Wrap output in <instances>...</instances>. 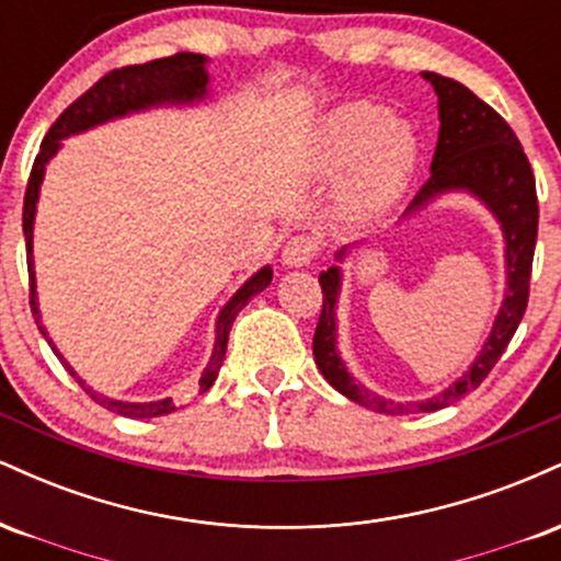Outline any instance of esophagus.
<instances>
[{"instance_id": "esophagus-1", "label": "esophagus", "mask_w": 561, "mask_h": 561, "mask_svg": "<svg viewBox=\"0 0 561 561\" xmlns=\"http://www.w3.org/2000/svg\"><path fill=\"white\" fill-rule=\"evenodd\" d=\"M317 253H319L317 240H311V237H306V234H298V237H293V240H287L285 250H282V263H285V266H295V268L308 266V263L317 259Z\"/></svg>"}]
</instances>
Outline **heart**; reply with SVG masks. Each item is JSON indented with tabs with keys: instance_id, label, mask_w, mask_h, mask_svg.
<instances>
[{
	"instance_id": "obj_1",
	"label": "heart",
	"mask_w": 561,
	"mask_h": 561,
	"mask_svg": "<svg viewBox=\"0 0 561 561\" xmlns=\"http://www.w3.org/2000/svg\"><path fill=\"white\" fill-rule=\"evenodd\" d=\"M420 163L414 126L390 118L375 102H353L321 126L317 165L321 173L347 171L337 192V210L347 221H369L396 203Z\"/></svg>"
}]
</instances>
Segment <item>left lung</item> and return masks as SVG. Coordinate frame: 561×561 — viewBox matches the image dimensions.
Listing matches in <instances>:
<instances>
[{
  "label": "left lung",
  "mask_w": 561,
  "mask_h": 561,
  "mask_svg": "<svg viewBox=\"0 0 561 561\" xmlns=\"http://www.w3.org/2000/svg\"><path fill=\"white\" fill-rule=\"evenodd\" d=\"M424 79L433 83L437 94V111H440V134L430 165V179L416 192L405 216L416 214L430 199L450 190H469L478 195L493 216L499 218L506 237V298L499 317L493 321V330L488 343L482 345L478 362L465 377L456 379L440 396L430 401L416 403H392L388 398H379L369 392L356 379L347 375L345 364L337 356V327H334V302L340 289V268L332 266L321 272L319 285L324 293L321 302L319 324L313 332V358L334 390L343 392L351 401L379 411V414H422V411H437L465 398L480 382L491 375L499 364L501 353L512 343L519 321L525 317L527 298H530V274L533 253H536L538 237V195L536 176H533L530 160H527L523 145L512 126L493 111L488 102L472 94L465 83L446 79L437 73H424ZM345 250H340L337 259Z\"/></svg>",
  "instance_id": "left-lung-1"
}]
</instances>
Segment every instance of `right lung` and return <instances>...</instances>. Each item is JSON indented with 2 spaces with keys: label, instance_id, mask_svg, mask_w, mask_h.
I'll return each mask as SVG.
<instances>
[{
  "label": "right lung",
  "instance_id": "right-lung-1",
  "mask_svg": "<svg viewBox=\"0 0 561 561\" xmlns=\"http://www.w3.org/2000/svg\"><path fill=\"white\" fill-rule=\"evenodd\" d=\"M205 87H208L205 57L195 53H176L171 57H160V60L141 62V66L115 68L111 73L102 76L92 89H87L79 100L70 102L66 111L60 113V118H57L53 128L47 131V137L42 141V150H38V156L34 160V169H31L28 186H25V197H23V234H25V255H28V279H31L28 298H31V311H34V319L44 337H47V332H44L42 317H38V306H36L34 255H31L34 250L31 248H34V214H36L38 186H42V179H44V165H47L49 158L60 150V139L70 137V134L87 131V128L105 124V121L118 118V115H126L131 111H145V107L163 105V102H195L208 92ZM268 282H272V268L266 266L255 276H250V279L237 289L234 298L224 306V311L218 313L214 356H210V364L205 366L203 377H199L197 392H205L216 382L218 369H221L224 356H227V340L237 313L248 306L253 295H259L261 289H266ZM47 343L53 345V340L47 337ZM53 351L57 353L55 345ZM57 358L62 362L60 353H57ZM66 369L68 375L73 377L76 382L89 392V396H92L94 403L105 405V409H111L121 416H131V420H150V416H163V414H171V411H176V403H173L171 398H165V401H156V403H124V401H113V398H105V396H96V392L89 388V385L83 382V379L76 375L68 364Z\"/></svg>",
  "mask_w": 561,
  "mask_h": 561
}]
</instances>
